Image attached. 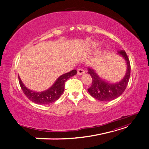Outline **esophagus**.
<instances>
[{"mask_svg":"<svg viewBox=\"0 0 149 149\" xmlns=\"http://www.w3.org/2000/svg\"><path fill=\"white\" fill-rule=\"evenodd\" d=\"M84 74V70L83 68H79L77 70V75H83Z\"/></svg>","mask_w":149,"mask_h":149,"instance_id":"1","label":"esophagus"}]
</instances>
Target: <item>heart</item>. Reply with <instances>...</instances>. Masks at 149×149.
I'll return each mask as SVG.
<instances>
[{
  "label": "heart",
  "mask_w": 149,
  "mask_h": 149,
  "mask_svg": "<svg viewBox=\"0 0 149 149\" xmlns=\"http://www.w3.org/2000/svg\"><path fill=\"white\" fill-rule=\"evenodd\" d=\"M98 46H99V43L94 42H92L91 45H90V48L92 49H94L97 48Z\"/></svg>",
  "instance_id": "1"
}]
</instances>
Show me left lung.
<instances>
[{"instance_id": "left-lung-1", "label": "left lung", "mask_w": 149, "mask_h": 149, "mask_svg": "<svg viewBox=\"0 0 149 149\" xmlns=\"http://www.w3.org/2000/svg\"><path fill=\"white\" fill-rule=\"evenodd\" d=\"M127 63V72L124 77L119 82L109 83L102 79L92 67L88 68V73L92 78V85L88 89L89 94L96 100L110 101L119 97L126 89L130 75V64L127 55L124 50L118 52Z\"/></svg>"}]
</instances>
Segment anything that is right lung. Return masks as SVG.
Returning <instances> with one entry per match:
<instances>
[{"instance_id":"1","label":"right lung","mask_w":149,"mask_h":149,"mask_svg":"<svg viewBox=\"0 0 149 149\" xmlns=\"http://www.w3.org/2000/svg\"><path fill=\"white\" fill-rule=\"evenodd\" d=\"M76 70L63 74L57 78L50 88L43 92L33 91L26 88L19 76V81L24 95L33 103L39 104H48L59 99L65 90V83L68 79L76 75Z\"/></svg>"}]
</instances>
